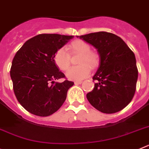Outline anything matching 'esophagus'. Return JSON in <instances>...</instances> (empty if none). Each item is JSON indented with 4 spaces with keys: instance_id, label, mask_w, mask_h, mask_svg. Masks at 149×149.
Wrapping results in <instances>:
<instances>
[{
    "instance_id": "1",
    "label": "esophagus",
    "mask_w": 149,
    "mask_h": 149,
    "mask_svg": "<svg viewBox=\"0 0 149 149\" xmlns=\"http://www.w3.org/2000/svg\"><path fill=\"white\" fill-rule=\"evenodd\" d=\"M82 83H83L82 80H76V81H74V84H81Z\"/></svg>"
}]
</instances>
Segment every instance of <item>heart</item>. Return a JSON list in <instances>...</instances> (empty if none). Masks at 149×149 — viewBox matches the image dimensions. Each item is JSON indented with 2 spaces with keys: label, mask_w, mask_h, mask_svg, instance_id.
<instances>
[{
  "label": "heart",
  "mask_w": 149,
  "mask_h": 149,
  "mask_svg": "<svg viewBox=\"0 0 149 149\" xmlns=\"http://www.w3.org/2000/svg\"><path fill=\"white\" fill-rule=\"evenodd\" d=\"M72 53L80 54L78 66H74L67 71L65 75L71 80H81L89 75L91 68L95 69L97 66L99 60L95 53L91 52L89 45L83 40H77L69 45ZM54 61L61 70H67L70 65V54L65 48H61L54 55Z\"/></svg>",
  "instance_id": "obj_1"
}]
</instances>
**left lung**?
<instances>
[{
  "mask_svg": "<svg viewBox=\"0 0 149 149\" xmlns=\"http://www.w3.org/2000/svg\"><path fill=\"white\" fill-rule=\"evenodd\" d=\"M97 50L100 65L92 79L95 88L86 95L98 111L113 114L121 111L133 98L138 70L133 52L120 37L99 32L77 36Z\"/></svg>",
  "mask_w": 149,
  "mask_h": 149,
  "instance_id": "8db88e82",
  "label": "left lung"
}]
</instances>
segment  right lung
Masks as SVG:
<instances>
[{"label": "right lung", "instance_id": "right-lung-1", "mask_svg": "<svg viewBox=\"0 0 149 149\" xmlns=\"http://www.w3.org/2000/svg\"><path fill=\"white\" fill-rule=\"evenodd\" d=\"M74 36L41 34L27 40L12 60L11 79L16 98L23 107L37 116L47 117L57 111L74 85L65 77L54 61L59 49Z\"/></svg>", "mask_w": 149, "mask_h": 149}]
</instances>
